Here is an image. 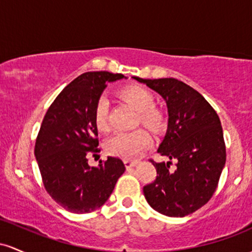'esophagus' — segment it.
Masks as SVG:
<instances>
[{"mask_svg":"<svg viewBox=\"0 0 252 252\" xmlns=\"http://www.w3.org/2000/svg\"><path fill=\"white\" fill-rule=\"evenodd\" d=\"M124 163L126 164V168H132V166H134L135 164H137V160L129 159V158H125V159H124Z\"/></svg>","mask_w":252,"mask_h":252,"instance_id":"1","label":"esophagus"}]
</instances>
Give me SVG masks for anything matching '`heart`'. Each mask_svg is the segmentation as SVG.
I'll return each instance as SVG.
<instances>
[{
	"label": "heart",
	"instance_id": "obj_1",
	"mask_svg": "<svg viewBox=\"0 0 252 252\" xmlns=\"http://www.w3.org/2000/svg\"><path fill=\"white\" fill-rule=\"evenodd\" d=\"M118 96L138 111L137 124L148 127L150 131L158 133L166 127V113L155 104V96L139 84H127L118 90ZM94 123L100 132L109 129L108 102L100 97L94 108ZM150 135L145 129L138 128L131 132H120L107 141L106 150L112 156L133 158L150 145Z\"/></svg>",
	"mask_w": 252,
	"mask_h": 252
}]
</instances>
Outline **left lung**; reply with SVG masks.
<instances>
[{
  "mask_svg": "<svg viewBox=\"0 0 252 252\" xmlns=\"http://www.w3.org/2000/svg\"><path fill=\"white\" fill-rule=\"evenodd\" d=\"M134 80L162 95L168 106L169 125L158 148L160 156L176 160L150 162L157 176L143 188L146 201L168 217H186L213 196L226 162L220 119L199 92L176 78Z\"/></svg>",
  "mask_w": 252,
  "mask_h": 252,
  "instance_id": "obj_1",
  "label": "left lung"
}]
</instances>
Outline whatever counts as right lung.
<instances>
[{
    "label": "right lung",
    "instance_id": "1",
    "mask_svg": "<svg viewBox=\"0 0 252 252\" xmlns=\"http://www.w3.org/2000/svg\"><path fill=\"white\" fill-rule=\"evenodd\" d=\"M123 73L84 72L59 93L47 109L35 140L34 155L44 187L71 213H89L111 196L125 164L115 157L89 166L88 158L100 152L94 108L108 82Z\"/></svg>",
    "mask_w": 252,
    "mask_h": 252
}]
</instances>
